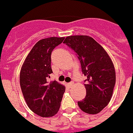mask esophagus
<instances>
[{"instance_id": "1", "label": "esophagus", "mask_w": 133, "mask_h": 133, "mask_svg": "<svg viewBox=\"0 0 133 133\" xmlns=\"http://www.w3.org/2000/svg\"><path fill=\"white\" fill-rule=\"evenodd\" d=\"M68 85H69V87H72V85H74V82H70V83H68Z\"/></svg>"}]
</instances>
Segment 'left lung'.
<instances>
[{
	"label": "left lung",
	"instance_id": "1",
	"mask_svg": "<svg viewBox=\"0 0 133 133\" xmlns=\"http://www.w3.org/2000/svg\"><path fill=\"white\" fill-rule=\"evenodd\" d=\"M74 50L80 61L86 96L78 104L89 114L99 113L109 103L116 83V72L105 50L93 38L85 35L70 36L63 42Z\"/></svg>",
	"mask_w": 133,
	"mask_h": 133
}]
</instances>
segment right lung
<instances>
[{"label":"right lung","instance_id":"right-lung-1","mask_svg":"<svg viewBox=\"0 0 133 133\" xmlns=\"http://www.w3.org/2000/svg\"><path fill=\"white\" fill-rule=\"evenodd\" d=\"M64 37H50L39 40L28 54L20 72V86L28 107L41 117L56 114L65 87L47 79L53 72L51 52Z\"/></svg>","mask_w":133,"mask_h":133}]
</instances>
